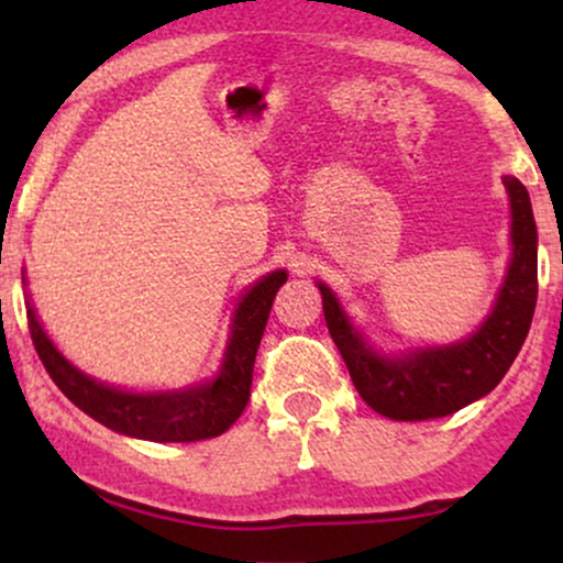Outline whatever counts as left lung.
Masks as SVG:
<instances>
[{"mask_svg":"<svg viewBox=\"0 0 563 563\" xmlns=\"http://www.w3.org/2000/svg\"><path fill=\"white\" fill-rule=\"evenodd\" d=\"M503 183L508 187L514 217V260L493 314L479 333L463 344L423 349L402 360L378 357L352 331L335 296L320 283L328 331L344 357L354 389L391 421L444 418L471 405L500 384L525 344L538 301V228L527 187L516 177Z\"/></svg>","mask_w":563,"mask_h":563,"instance_id":"left-lung-1","label":"left lung"}]
</instances>
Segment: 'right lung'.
<instances>
[{"label": "right lung", "mask_w": 563, "mask_h": 563, "mask_svg": "<svg viewBox=\"0 0 563 563\" xmlns=\"http://www.w3.org/2000/svg\"><path fill=\"white\" fill-rule=\"evenodd\" d=\"M286 280L288 275L277 269L243 296L235 312L222 373L211 384L187 391L126 394L111 389V386L84 376L63 354H57L31 307L29 331L38 360L47 367L57 389L95 421L119 431V434L151 439V442H198V439L224 434L249 405L264 325H267L275 294Z\"/></svg>", "instance_id": "right-lung-1"}]
</instances>
